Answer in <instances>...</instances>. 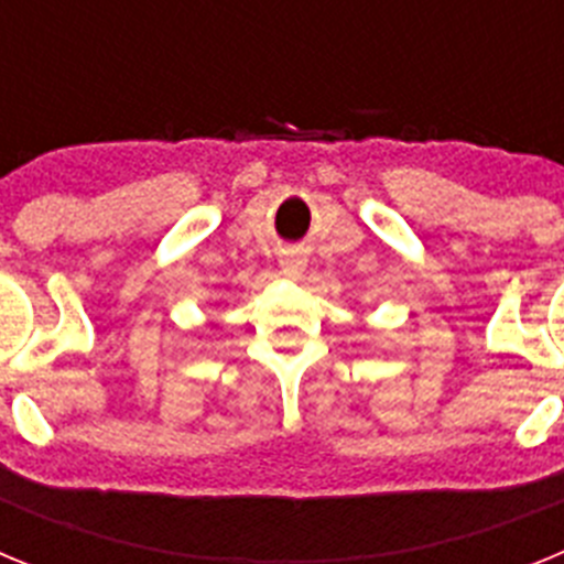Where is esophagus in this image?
Returning a JSON list of instances; mask_svg holds the SVG:
<instances>
[{
    "mask_svg": "<svg viewBox=\"0 0 564 564\" xmlns=\"http://www.w3.org/2000/svg\"><path fill=\"white\" fill-rule=\"evenodd\" d=\"M279 265H282V273H285V276L296 279L299 273L305 271L307 259H305V253H302V251H285V253H282V259H279Z\"/></svg>",
    "mask_w": 564,
    "mask_h": 564,
    "instance_id": "obj_1",
    "label": "esophagus"
}]
</instances>
